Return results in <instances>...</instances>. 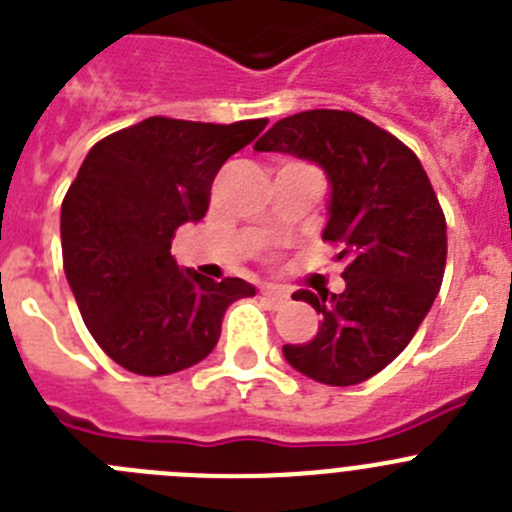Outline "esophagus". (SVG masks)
I'll list each match as a JSON object with an SVG mask.
<instances>
[{
  "mask_svg": "<svg viewBox=\"0 0 512 512\" xmlns=\"http://www.w3.org/2000/svg\"><path fill=\"white\" fill-rule=\"evenodd\" d=\"M262 296L273 303V306H280V303L288 301V293H285L283 288H275V285H265V288H262Z\"/></svg>",
  "mask_w": 512,
  "mask_h": 512,
  "instance_id": "obj_1",
  "label": "esophagus"
}]
</instances>
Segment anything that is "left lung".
<instances>
[{
    "instance_id": "obj_1",
    "label": "left lung",
    "mask_w": 512,
    "mask_h": 512,
    "mask_svg": "<svg viewBox=\"0 0 512 512\" xmlns=\"http://www.w3.org/2000/svg\"><path fill=\"white\" fill-rule=\"evenodd\" d=\"M255 150L324 168V239L347 262L342 293H293L321 313V324L311 342L285 344V359L336 388L370 380L408 347L444 278L446 219L426 170L398 137L339 109L280 119Z\"/></svg>"
}]
</instances>
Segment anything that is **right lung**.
I'll use <instances>...</instances> for the list:
<instances>
[{
    "instance_id": "add662e5",
    "label": "right lung",
    "mask_w": 512,
    "mask_h": 512,
    "mask_svg": "<svg viewBox=\"0 0 512 512\" xmlns=\"http://www.w3.org/2000/svg\"><path fill=\"white\" fill-rule=\"evenodd\" d=\"M267 119L150 117L96 142L61 206L63 270L91 336L135 375H173L219 342L224 311L255 296L178 267L170 239L209 209L216 173Z\"/></svg>"
}]
</instances>
